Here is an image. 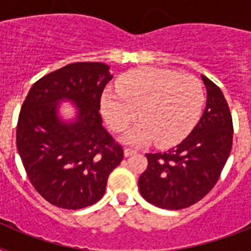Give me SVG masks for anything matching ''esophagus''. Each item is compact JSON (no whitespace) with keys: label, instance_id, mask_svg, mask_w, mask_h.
Wrapping results in <instances>:
<instances>
[{"label":"esophagus","instance_id":"34e87169","mask_svg":"<svg viewBox=\"0 0 251 251\" xmlns=\"http://www.w3.org/2000/svg\"><path fill=\"white\" fill-rule=\"evenodd\" d=\"M134 153H136V151L130 150V148H126V150H124V157H129L132 156V154H134Z\"/></svg>","mask_w":251,"mask_h":251}]
</instances>
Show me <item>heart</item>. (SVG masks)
<instances>
[{
  "label": "heart",
  "instance_id": "heart-1",
  "mask_svg": "<svg viewBox=\"0 0 251 251\" xmlns=\"http://www.w3.org/2000/svg\"><path fill=\"white\" fill-rule=\"evenodd\" d=\"M200 80L168 69L138 68L122 75L115 90L101 97V114L110 128L122 132L134 122L123 141L130 146L177 145L191 132L202 112Z\"/></svg>",
  "mask_w": 251,
  "mask_h": 251
}]
</instances>
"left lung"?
<instances>
[{
	"mask_svg": "<svg viewBox=\"0 0 251 251\" xmlns=\"http://www.w3.org/2000/svg\"><path fill=\"white\" fill-rule=\"evenodd\" d=\"M207 92L203 114L192 132L176 147L147 153V170L138 179L146 201L166 210L199 202L220 177L232 147V118L223 92L201 75Z\"/></svg>",
	"mask_w": 251,
	"mask_h": 251,
	"instance_id": "1",
	"label": "left lung"
}]
</instances>
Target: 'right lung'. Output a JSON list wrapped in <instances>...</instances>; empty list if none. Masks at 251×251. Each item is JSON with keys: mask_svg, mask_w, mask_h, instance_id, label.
<instances>
[{"mask_svg": "<svg viewBox=\"0 0 251 251\" xmlns=\"http://www.w3.org/2000/svg\"><path fill=\"white\" fill-rule=\"evenodd\" d=\"M112 77L106 64H69L39 79L22 104L17 151L32 186L51 205L79 210L98 202L123 159L99 114ZM61 101L75 104L72 121L59 117Z\"/></svg>", "mask_w": 251, "mask_h": 251, "instance_id": "1", "label": "right lung"}]
</instances>
